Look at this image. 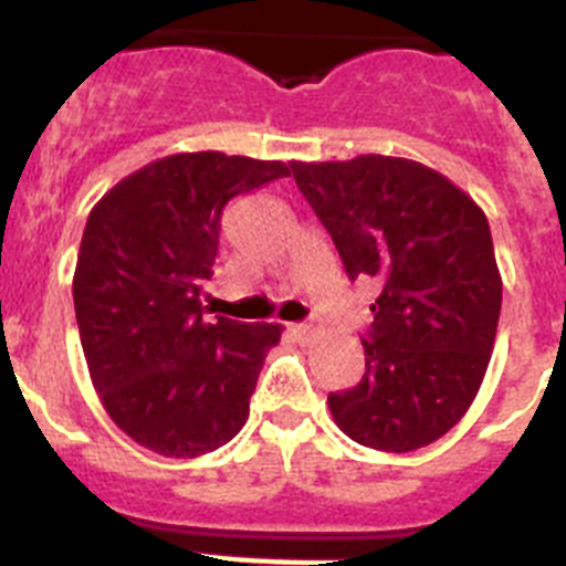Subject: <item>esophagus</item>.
I'll return each mask as SVG.
<instances>
[{
  "label": "esophagus",
  "mask_w": 566,
  "mask_h": 566,
  "mask_svg": "<svg viewBox=\"0 0 566 566\" xmlns=\"http://www.w3.org/2000/svg\"><path fill=\"white\" fill-rule=\"evenodd\" d=\"M292 332L297 334L300 339H308V337H312V326H308V323H294Z\"/></svg>",
  "instance_id": "obj_1"
}]
</instances>
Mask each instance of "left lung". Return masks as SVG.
Wrapping results in <instances>:
<instances>
[{"mask_svg":"<svg viewBox=\"0 0 566 566\" xmlns=\"http://www.w3.org/2000/svg\"><path fill=\"white\" fill-rule=\"evenodd\" d=\"M345 274L379 286L363 337L365 374L328 394L345 437L408 453L468 413L488 371L502 274L488 218L437 169L391 155L292 161Z\"/></svg>","mask_w":566,"mask_h":566,"instance_id":"1","label":"left lung"}]
</instances>
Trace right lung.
<instances>
[{"instance_id": "1", "label": "right lung", "mask_w": 566, "mask_h": 566, "mask_svg": "<svg viewBox=\"0 0 566 566\" xmlns=\"http://www.w3.org/2000/svg\"><path fill=\"white\" fill-rule=\"evenodd\" d=\"M283 161L178 153L115 184L82 234L73 303L104 411L149 451L195 459L249 419L277 323L203 317L223 207L286 178Z\"/></svg>"}]
</instances>
